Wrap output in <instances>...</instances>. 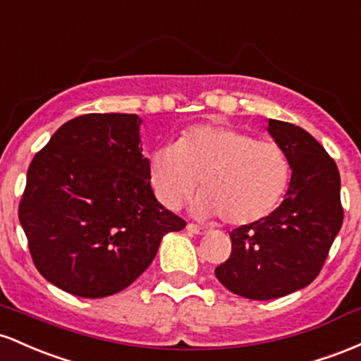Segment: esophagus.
I'll return each mask as SVG.
<instances>
[{"instance_id": "1", "label": "esophagus", "mask_w": 361, "mask_h": 361, "mask_svg": "<svg viewBox=\"0 0 361 361\" xmlns=\"http://www.w3.org/2000/svg\"><path fill=\"white\" fill-rule=\"evenodd\" d=\"M185 228H188L189 233H194V235H204L206 233L204 228H201V226H197L194 224H189L188 226H185Z\"/></svg>"}]
</instances>
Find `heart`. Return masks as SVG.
I'll use <instances>...</instances> for the list:
<instances>
[{"mask_svg": "<svg viewBox=\"0 0 361 361\" xmlns=\"http://www.w3.org/2000/svg\"><path fill=\"white\" fill-rule=\"evenodd\" d=\"M149 184L165 208L177 209L196 194L197 212L228 225H250L269 216L290 182L286 153L240 129L201 124L184 131L172 147L149 155Z\"/></svg>", "mask_w": 361, "mask_h": 361, "instance_id": "heart-1", "label": "heart"}]
</instances>
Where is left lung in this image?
I'll return each mask as SVG.
<instances>
[{"label":"left lung","instance_id":"obj_1","mask_svg":"<svg viewBox=\"0 0 361 361\" xmlns=\"http://www.w3.org/2000/svg\"><path fill=\"white\" fill-rule=\"evenodd\" d=\"M268 133L288 157V191L264 220L230 232L232 254L214 269L226 290L250 300L309 286L343 225L339 170L322 145L305 129L276 119H268Z\"/></svg>","mask_w":361,"mask_h":361}]
</instances>
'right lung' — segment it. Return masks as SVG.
Returning <instances> with one entry per match:
<instances>
[{"label":"right lung","instance_id":"obj_1","mask_svg":"<svg viewBox=\"0 0 361 361\" xmlns=\"http://www.w3.org/2000/svg\"><path fill=\"white\" fill-rule=\"evenodd\" d=\"M141 117L68 121L32 160L18 218L35 268L58 288L104 298L152 264L161 238L185 226L149 185Z\"/></svg>","mask_w":361,"mask_h":361}]
</instances>
